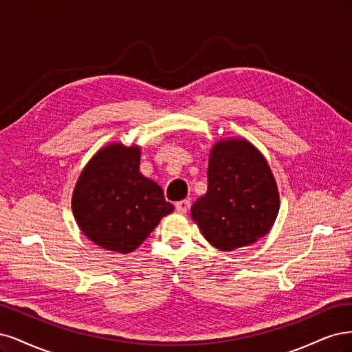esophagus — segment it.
Masks as SVG:
<instances>
[{
    "label": "esophagus",
    "instance_id": "1",
    "mask_svg": "<svg viewBox=\"0 0 352 352\" xmlns=\"http://www.w3.org/2000/svg\"><path fill=\"white\" fill-rule=\"evenodd\" d=\"M190 208V200H179L175 203V209L179 212V213H186Z\"/></svg>",
    "mask_w": 352,
    "mask_h": 352
}]
</instances>
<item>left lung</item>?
Here are the masks:
<instances>
[{
    "label": "left lung",
    "instance_id": "left-lung-1",
    "mask_svg": "<svg viewBox=\"0 0 352 352\" xmlns=\"http://www.w3.org/2000/svg\"><path fill=\"white\" fill-rule=\"evenodd\" d=\"M279 210L276 183L267 162L245 140L217 143L209 157L208 191L191 206L203 236L222 252L256 243Z\"/></svg>",
    "mask_w": 352,
    "mask_h": 352
}]
</instances>
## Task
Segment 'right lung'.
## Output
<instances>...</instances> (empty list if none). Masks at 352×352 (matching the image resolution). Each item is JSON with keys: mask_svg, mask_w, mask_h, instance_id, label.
Masks as SVG:
<instances>
[{"mask_svg": "<svg viewBox=\"0 0 352 352\" xmlns=\"http://www.w3.org/2000/svg\"><path fill=\"white\" fill-rule=\"evenodd\" d=\"M140 149L120 143L100 149L87 164L73 195L83 234L105 250H135L174 206L162 188L139 173Z\"/></svg>", "mask_w": 352, "mask_h": 352, "instance_id": "add662e5", "label": "right lung"}]
</instances>
